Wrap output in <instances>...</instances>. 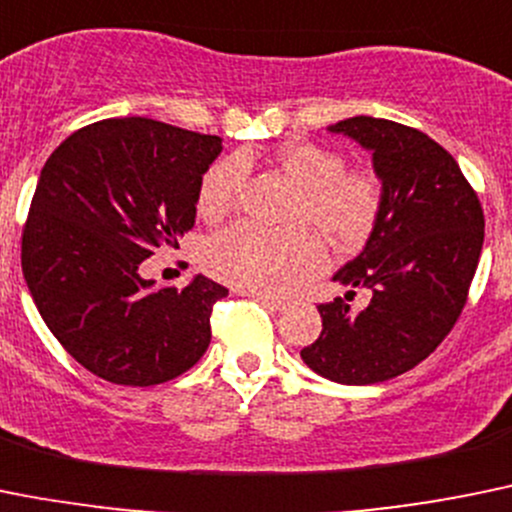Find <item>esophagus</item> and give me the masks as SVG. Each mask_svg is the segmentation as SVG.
I'll return each instance as SVG.
<instances>
[{
	"instance_id": "34e87169",
	"label": "esophagus",
	"mask_w": 512,
	"mask_h": 512,
	"mask_svg": "<svg viewBox=\"0 0 512 512\" xmlns=\"http://www.w3.org/2000/svg\"><path fill=\"white\" fill-rule=\"evenodd\" d=\"M250 298H255L257 303H262V305H265V308H270V310H283L285 308V298H278V295L250 293Z\"/></svg>"
}]
</instances>
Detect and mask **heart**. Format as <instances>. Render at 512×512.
Segmentation results:
<instances>
[{"label": "heart", "mask_w": 512, "mask_h": 512, "mask_svg": "<svg viewBox=\"0 0 512 512\" xmlns=\"http://www.w3.org/2000/svg\"><path fill=\"white\" fill-rule=\"evenodd\" d=\"M280 171L298 186L290 222L295 227L267 232L255 224L222 229L204 247V267L217 280L250 293L283 295L310 278L326 262L315 224L338 247H358L369 240L384 209V184L369 171H346L336 151L308 141H290L275 154ZM245 181L240 156L209 166L199 186V209L222 217L234 207Z\"/></svg>", "instance_id": "obj_1"}]
</instances>
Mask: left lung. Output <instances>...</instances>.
I'll list each match as a JSON object with an SVG mask.
<instances>
[{
	"instance_id": "obj_1",
	"label": "left lung",
	"mask_w": 512,
	"mask_h": 512,
	"mask_svg": "<svg viewBox=\"0 0 512 512\" xmlns=\"http://www.w3.org/2000/svg\"><path fill=\"white\" fill-rule=\"evenodd\" d=\"M328 131L371 151L384 209L364 252L333 275L369 288V305L351 310L353 290L318 305L323 331L300 356L338 384H379L414 369L452 331L480 262L485 217L457 161L427 133L371 116Z\"/></svg>"
}]
</instances>
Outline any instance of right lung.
Here are the masks:
<instances>
[{
	"instance_id": "obj_1",
	"label": "right lung",
	"mask_w": 512,
	"mask_h": 512,
	"mask_svg": "<svg viewBox=\"0 0 512 512\" xmlns=\"http://www.w3.org/2000/svg\"><path fill=\"white\" fill-rule=\"evenodd\" d=\"M222 138L151 118H108L68 136L40 171L22 229V272L42 321L80 366L154 386L197 364L214 303L197 275L154 288L138 267L194 227L204 171Z\"/></svg>"
}]
</instances>
